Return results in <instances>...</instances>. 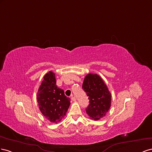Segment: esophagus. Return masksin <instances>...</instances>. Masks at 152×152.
<instances>
[{
    "label": "esophagus",
    "instance_id": "1",
    "mask_svg": "<svg viewBox=\"0 0 152 152\" xmlns=\"http://www.w3.org/2000/svg\"><path fill=\"white\" fill-rule=\"evenodd\" d=\"M71 100H72V101H76V98L75 97H73V96H72V97H71Z\"/></svg>",
    "mask_w": 152,
    "mask_h": 152
}]
</instances>
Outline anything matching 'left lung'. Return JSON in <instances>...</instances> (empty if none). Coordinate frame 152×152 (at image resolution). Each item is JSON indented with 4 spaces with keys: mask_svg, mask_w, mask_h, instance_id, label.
Masks as SVG:
<instances>
[{
    "mask_svg": "<svg viewBox=\"0 0 152 152\" xmlns=\"http://www.w3.org/2000/svg\"><path fill=\"white\" fill-rule=\"evenodd\" d=\"M82 87L89 99L86 113L95 120L102 118L111 107V94L107 86L97 74L90 73L85 76Z\"/></svg>",
    "mask_w": 152,
    "mask_h": 152,
    "instance_id": "obj_1",
    "label": "left lung"
}]
</instances>
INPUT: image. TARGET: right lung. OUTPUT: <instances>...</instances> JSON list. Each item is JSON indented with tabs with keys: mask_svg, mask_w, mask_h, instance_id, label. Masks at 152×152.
Instances as JSON below:
<instances>
[{
	"mask_svg": "<svg viewBox=\"0 0 152 152\" xmlns=\"http://www.w3.org/2000/svg\"><path fill=\"white\" fill-rule=\"evenodd\" d=\"M39 88L37 100L42 114L52 123L60 122L66 115L71 99L56 85L55 73L49 71Z\"/></svg>",
	"mask_w": 152,
	"mask_h": 152,
	"instance_id": "1",
	"label": "right lung"
}]
</instances>
